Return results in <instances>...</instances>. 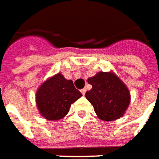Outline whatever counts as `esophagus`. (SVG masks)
Segmentation results:
<instances>
[{"label":"esophagus","instance_id":"obj_1","mask_svg":"<svg viewBox=\"0 0 159 159\" xmlns=\"http://www.w3.org/2000/svg\"><path fill=\"white\" fill-rule=\"evenodd\" d=\"M80 92H81V94H82L83 95H85V94H86V92H87V89H83L80 90Z\"/></svg>","mask_w":159,"mask_h":159}]
</instances>
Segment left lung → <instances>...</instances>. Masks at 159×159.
<instances>
[{
  "label": "left lung",
  "instance_id": "obj_1",
  "mask_svg": "<svg viewBox=\"0 0 159 159\" xmlns=\"http://www.w3.org/2000/svg\"><path fill=\"white\" fill-rule=\"evenodd\" d=\"M88 82L92 89L86 93V98L100 119L111 121L124 115L130 102V93L119 77L112 72L100 71Z\"/></svg>",
  "mask_w": 159,
  "mask_h": 159
}]
</instances>
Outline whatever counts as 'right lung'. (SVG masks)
I'll list each match as a JSON object with an SVG mask.
<instances>
[{"label": "right lung", "instance_id": "add662e5", "mask_svg": "<svg viewBox=\"0 0 159 159\" xmlns=\"http://www.w3.org/2000/svg\"><path fill=\"white\" fill-rule=\"evenodd\" d=\"M82 94L72 80H65L61 73L48 79L36 93V103L40 114L48 120H58L69 112L71 103Z\"/></svg>", "mask_w": 159, "mask_h": 159}]
</instances>
